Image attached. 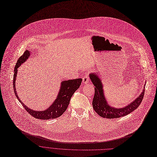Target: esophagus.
<instances>
[{"label": "esophagus", "instance_id": "1", "mask_svg": "<svg viewBox=\"0 0 157 157\" xmlns=\"http://www.w3.org/2000/svg\"><path fill=\"white\" fill-rule=\"evenodd\" d=\"M89 81H90V79H89L88 76L85 75V76L83 77V78H82V83H83L84 84H86L87 83H88V82H89Z\"/></svg>", "mask_w": 157, "mask_h": 157}]
</instances>
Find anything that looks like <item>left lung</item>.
Masks as SVG:
<instances>
[{"label":"left lung","mask_w":157,"mask_h":157,"mask_svg":"<svg viewBox=\"0 0 157 157\" xmlns=\"http://www.w3.org/2000/svg\"><path fill=\"white\" fill-rule=\"evenodd\" d=\"M89 76L91 82L95 86L94 95L92 103L93 107L98 115L103 118L113 119L126 116L135 110L143 100L145 84L141 94L138 98L134 99L133 101L130 103V104H128L127 106L121 108L113 107L108 104L107 99H106L103 90V84L101 82V79L98 75V73L92 72Z\"/></svg>","instance_id":"1"}]
</instances>
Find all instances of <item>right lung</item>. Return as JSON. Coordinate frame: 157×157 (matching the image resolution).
Masks as SVG:
<instances>
[{
    "label": "right lung",
    "mask_w": 157,
    "mask_h": 157,
    "mask_svg": "<svg viewBox=\"0 0 157 157\" xmlns=\"http://www.w3.org/2000/svg\"><path fill=\"white\" fill-rule=\"evenodd\" d=\"M31 53V51L26 50L19 58L16 65L15 67H14V74L13 78V88L14 93H15L18 101L21 103L25 110L33 117L40 120H49L58 118L61 116L63 113L66 110L69 104L71 97H72L74 93L79 88V86L82 82V79L79 78L62 81L61 82L60 88L58 96H57L54 101L46 109L42 111H36L30 109L21 101V99L17 94L16 88V79L17 75L18 68L29 58Z\"/></svg>",
    "instance_id": "1"
}]
</instances>
